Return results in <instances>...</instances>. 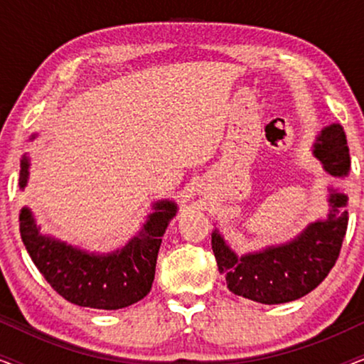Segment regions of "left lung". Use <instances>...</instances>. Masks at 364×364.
<instances>
[{"mask_svg": "<svg viewBox=\"0 0 364 364\" xmlns=\"http://www.w3.org/2000/svg\"><path fill=\"white\" fill-rule=\"evenodd\" d=\"M313 156L330 176L348 177L350 149L341 124L321 129ZM326 191V217L308 223L285 243L238 255L218 228L212 232V250L228 290L263 305H280L308 295L325 280L340 255L348 227V196L333 186Z\"/></svg>", "mask_w": 364, "mask_h": 364, "instance_id": "8db88e82", "label": "left lung"}]
</instances>
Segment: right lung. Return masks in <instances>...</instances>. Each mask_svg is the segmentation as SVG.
<instances>
[{
    "label": "right lung",
    "mask_w": 364,
    "mask_h": 364,
    "mask_svg": "<svg viewBox=\"0 0 364 364\" xmlns=\"http://www.w3.org/2000/svg\"><path fill=\"white\" fill-rule=\"evenodd\" d=\"M33 134L29 141H34ZM29 178V157L24 154L19 171V188ZM173 200L152 203V213L126 245L109 253L87 252L41 232L31 208L19 212V232L34 265L63 298L77 306L96 310H121L151 291L162 237L177 215Z\"/></svg>",
    "instance_id": "1"
}]
</instances>
